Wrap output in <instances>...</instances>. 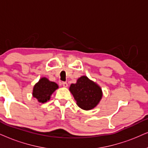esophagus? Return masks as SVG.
I'll return each mask as SVG.
<instances>
[{
	"label": "esophagus",
	"mask_w": 148,
	"mask_h": 148,
	"mask_svg": "<svg viewBox=\"0 0 148 148\" xmlns=\"http://www.w3.org/2000/svg\"><path fill=\"white\" fill-rule=\"evenodd\" d=\"M62 85H63V86L64 87H67L68 86V84L66 83V82H63L62 83Z\"/></svg>",
	"instance_id": "1"
}]
</instances>
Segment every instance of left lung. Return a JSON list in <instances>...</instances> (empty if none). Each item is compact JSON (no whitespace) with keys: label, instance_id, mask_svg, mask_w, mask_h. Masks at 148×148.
Instances as JSON below:
<instances>
[{"label":"left lung","instance_id":"obj_1","mask_svg":"<svg viewBox=\"0 0 148 148\" xmlns=\"http://www.w3.org/2000/svg\"><path fill=\"white\" fill-rule=\"evenodd\" d=\"M70 91L74 96L77 105L84 110L94 108L102 96L100 87L85 76L78 78L76 84H72Z\"/></svg>","mask_w":148,"mask_h":148}]
</instances>
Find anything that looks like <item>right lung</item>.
Returning a JSON list of instances; mask_svg holds the SVG:
<instances>
[{
  "instance_id": "add662e5",
  "label": "right lung",
  "mask_w": 148,
  "mask_h": 148,
  "mask_svg": "<svg viewBox=\"0 0 148 148\" xmlns=\"http://www.w3.org/2000/svg\"><path fill=\"white\" fill-rule=\"evenodd\" d=\"M58 88L57 83L50 81L46 78H42L34 86L33 96L42 103L50 100L52 93Z\"/></svg>"
}]
</instances>
